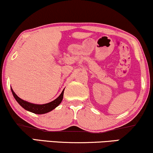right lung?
<instances>
[{
  "label": "right lung",
  "mask_w": 153,
  "mask_h": 153,
  "mask_svg": "<svg viewBox=\"0 0 153 153\" xmlns=\"http://www.w3.org/2000/svg\"><path fill=\"white\" fill-rule=\"evenodd\" d=\"M64 90L65 89H63L61 94L56 99L54 100L53 101L49 102V103H46L44 104H36L33 103H30V102H28L20 99V98L15 93L14 91L13 90V89L11 88V91H12L13 97H14L15 99L16 100V101L18 102L21 107L24 108L25 109L29 111L32 112V113L36 114H42L48 113V112L51 111V110L54 109L56 107H58L63 100Z\"/></svg>",
  "instance_id": "obj_1"
}]
</instances>
